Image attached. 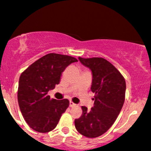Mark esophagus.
I'll return each mask as SVG.
<instances>
[{"label": "esophagus", "instance_id": "esophagus-1", "mask_svg": "<svg viewBox=\"0 0 151 151\" xmlns=\"http://www.w3.org/2000/svg\"><path fill=\"white\" fill-rule=\"evenodd\" d=\"M77 106V104H76L73 103V102H72V101H70V107H74V106Z\"/></svg>", "mask_w": 151, "mask_h": 151}]
</instances>
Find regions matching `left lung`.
<instances>
[{
  "label": "left lung",
  "mask_w": 151,
  "mask_h": 151,
  "mask_svg": "<svg viewBox=\"0 0 151 151\" xmlns=\"http://www.w3.org/2000/svg\"><path fill=\"white\" fill-rule=\"evenodd\" d=\"M79 60L92 74L91 90L95 93L94 106L90 110L81 106L82 115L74 120L76 129L87 138H96L106 132L120 113L126 93V81L114 66L101 58Z\"/></svg>",
  "instance_id": "8db88e82"
}]
</instances>
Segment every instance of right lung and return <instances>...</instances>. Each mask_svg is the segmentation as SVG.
<instances>
[{"instance_id": "1", "label": "right lung", "mask_w": 151, "mask_h": 151, "mask_svg": "<svg viewBox=\"0 0 151 151\" xmlns=\"http://www.w3.org/2000/svg\"><path fill=\"white\" fill-rule=\"evenodd\" d=\"M76 58L50 53L32 63L19 79L18 101L22 116L31 129L40 133L56 127L62 114L68 108L67 99H51L50 90L59 84L62 72Z\"/></svg>"}]
</instances>
